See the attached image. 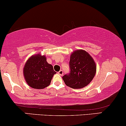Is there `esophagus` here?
Wrapping results in <instances>:
<instances>
[{
	"label": "esophagus",
	"mask_w": 126,
	"mask_h": 126,
	"mask_svg": "<svg viewBox=\"0 0 126 126\" xmlns=\"http://www.w3.org/2000/svg\"><path fill=\"white\" fill-rule=\"evenodd\" d=\"M63 71H62V70H61V71H59V72H58V74H59V75H60L61 76L63 75Z\"/></svg>",
	"instance_id": "1"
}]
</instances>
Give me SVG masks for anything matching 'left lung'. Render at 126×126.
Instances as JSON below:
<instances>
[{
    "label": "left lung",
    "instance_id": "obj_1",
    "mask_svg": "<svg viewBox=\"0 0 126 126\" xmlns=\"http://www.w3.org/2000/svg\"><path fill=\"white\" fill-rule=\"evenodd\" d=\"M70 73L63 79L66 86L80 89L89 85L95 75L96 65L90 54L83 49L73 51L69 61Z\"/></svg>",
    "mask_w": 126,
    "mask_h": 126
}]
</instances>
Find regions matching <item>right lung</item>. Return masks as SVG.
<instances>
[{"instance_id":"1","label":"right lung","mask_w":126,"mask_h":126,"mask_svg":"<svg viewBox=\"0 0 126 126\" xmlns=\"http://www.w3.org/2000/svg\"><path fill=\"white\" fill-rule=\"evenodd\" d=\"M56 73L52 65L47 62L46 55L40 54L31 56L23 68L26 82L34 89H42L49 86Z\"/></svg>"}]
</instances>
